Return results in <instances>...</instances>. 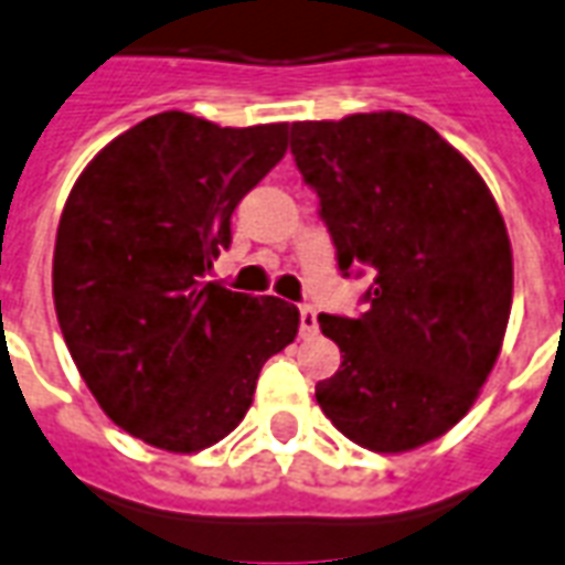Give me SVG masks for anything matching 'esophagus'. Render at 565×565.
Returning a JSON list of instances; mask_svg holds the SVG:
<instances>
[{"label":"esophagus","instance_id":"esophagus-1","mask_svg":"<svg viewBox=\"0 0 565 565\" xmlns=\"http://www.w3.org/2000/svg\"><path fill=\"white\" fill-rule=\"evenodd\" d=\"M317 329H320V323H317V311L311 305H302V308H299V335L311 338L317 335Z\"/></svg>","mask_w":565,"mask_h":565}]
</instances>
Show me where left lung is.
I'll return each mask as SVG.
<instances>
[{
  "label": "left lung",
  "mask_w": 565,
  "mask_h": 565,
  "mask_svg": "<svg viewBox=\"0 0 565 565\" xmlns=\"http://www.w3.org/2000/svg\"><path fill=\"white\" fill-rule=\"evenodd\" d=\"M338 269H367V311L320 315L341 367L317 383L338 431L411 452L467 416L512 311V245L484 179L431 125L395 110L294 122Z\"/></svg>",
  "instance_id": "1"
}]
</instances>
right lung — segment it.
Wrapping results in <instances>:
<instances>
[{"instance_id":"right-lung-1","label":"right lung","mask_w":565,"mask_h":565,"mask_svg":"<svg viewBox=\"0 0 565 565\" xmlns=\"http://www.w3.org/2000/svg\"><path fill=\"white\" fill-rule=\"evenodd\" d=\"M287 131L158 113L104 146L62 209L53 302L71 359L102 411L154 449L224 440L263 362L299 332L296 305L206 281Z\"/></svg>"}]
</instances>
